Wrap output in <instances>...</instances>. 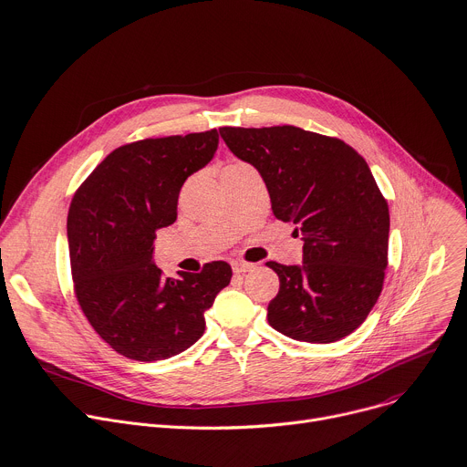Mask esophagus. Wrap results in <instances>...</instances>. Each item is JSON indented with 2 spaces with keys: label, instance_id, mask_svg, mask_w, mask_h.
I'll use <instances>...</instances> for the list:
<instances>
[{
  "label": "esophagus",
  "instance_id": "1",
  "mask_svg": "<svg viewBox=\"0 0 467 467\" xmlns=\"http://www.w3.org/2000/svg\"><path fill=\"white\" fill-rule=\"evenodd\" d=\"M232 269H234L235 275H244V273H248V271H254L255 265H254V264H244V262H234V264H232Z\"/></svg>",
  "mask_w": 467,
  "mask_h": 467
}]
</instances>
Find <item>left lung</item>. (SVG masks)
Wrapping results in <instances>:
<instances>
[{
  "label": "left lung",
  "mask_w": 467,
  "mask_h": 467,
  "mask_svg": "<svg viewBox=\"0 0 467 467\" xmlns=\"http://www.w3.org/2000/svg\"><path fill=\"white\" fill-rule=\"evenodd\" d=\"M226 146L262 174L273 213L296 224L302 265L278 275L269 325L307 343H334L364 323L386 267L389 210L369 165L336 137L295 126L219 128Z\"/></svg>",
  "instance_id": "1"
}]
</instances>
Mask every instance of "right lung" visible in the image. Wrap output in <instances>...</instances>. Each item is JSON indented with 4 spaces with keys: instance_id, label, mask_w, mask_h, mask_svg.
<instances>
[{
    "instance_id": "right-lung-1",
    "label": "right lung",
    "mask_w": 467,
    "mask_h": 467,
    "mask_svg": "<svg viewBox=\"0 0 467 467\" xmlns=\"http://www.w3.org/2000/svg\"><path fill=\"white\" fill-rule=\"evenodd\" d=\"M217 146V130L124 144L72 198L67 234L76 298L96 334L130 359H167L196 343L205 309L232 280L226 262L180 278L153 265L155 234L176 221L183 182L213 160Z\"/></svg>"
}]
</instances>
